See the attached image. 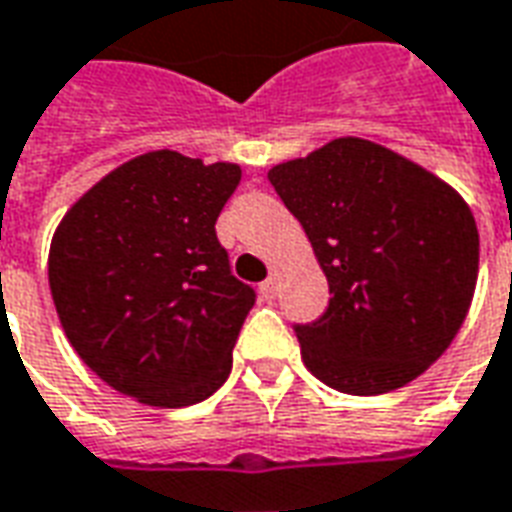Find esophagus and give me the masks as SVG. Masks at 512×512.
I'll list each match as a JSON object with an SVG mask.
<instances>
[{
    "label": "esophagus",
    "instance_id": "1",
    "mask_svg": "<svg viewBox=\"0 0 512 512\" xmlns=\"http://www.w3.org/2000/svg\"><path fill=\"white\" fill-rule=\"evenodd\" d=\"M277 291H280V280H277L274 274H271L266 282H260V293H263L266 299H274V296H277Z\"/></svg>",
    "mask_w": 512,
    "mask_h": 512
}]
</instances>
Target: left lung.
<instances>
[{"instance_id": "1", "label": "left lung", "mask_w": 512, "mask_h": 512, "mask_svg": "<svg viewBox=\"0 0 512 512\" xmlns=\"http://www.w3.org/2000/svg\"><path fill=\"white\" fill-rule=\"evenodd\" d=\"M330 285L327 313L296 327L307 371L377 396L424 374L463 327L480 232L449 182L405 155L343 135L268 171Z\"/></svg>"}]
</instances>
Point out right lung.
Segmentation results:
<instances>
[{"label": "right lung", "mask_w": 512, "mask_h": 512, "mask_svg": "<svg viewBox=\"0 0 512 512\" xmlns=\"http://www.w3.org/2000/svg\"><path fill=\"white\" fill-rule=\"evenodd\" d=\"M238 163L155 149L66 210L49 246L60 327L85 366L149 407H188L227 380L255 291L216 238Z\"/></svg>", "instance_id": "add662e5"}]
</instances>
